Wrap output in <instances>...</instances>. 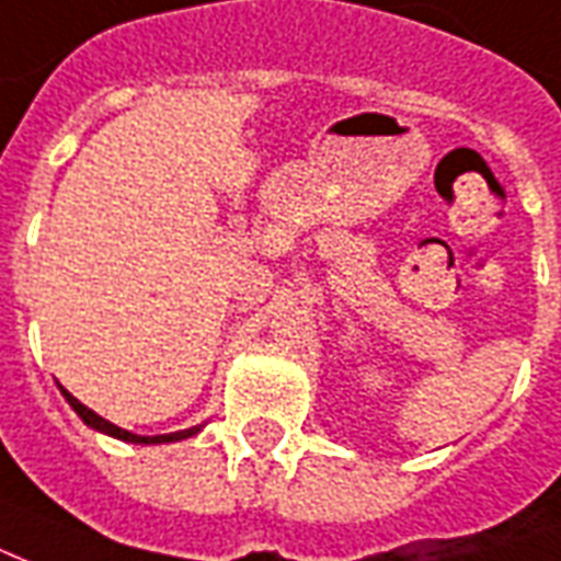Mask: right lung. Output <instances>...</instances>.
<instances>
[{
	"label": "right lung",
	"mask_w": 561,
	"mask_h": 561,
	"mask_svg": "<svg viewBox=\"0 0 561 561\" xmlns=\"http://www.w3.org/2000/svg\"><path fill=\"white\" fill-rule=\"evenodd\" d=\"M59 389H61V396H65V401H68L70 408L77 410V416H80L82 422L89 425V428L101 431V434H110V437H115V439H124V443H145V446H148V443H175V439H186V437H193V434H198V431H202V425H196V428L175 431V434H157V437H139V434H130V431H124V428H118V425H112L110 419L98 416L94 410H89V408H85V404H82V401H77V398L70 396L68 389H65V386H61V383H59Z\"/></svg>",
	"instance_id": "add662e5"
}]
</instances>
